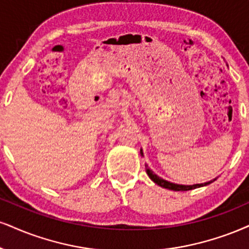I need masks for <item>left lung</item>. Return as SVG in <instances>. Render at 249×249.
<instances>
[{"instance_id": "obj_1", "label": "left lung", "mask_w": 249, "mask_h": 249, "mask_svg": "<svg viewBox=\"0 0 249 249\" xmlns=\"http://www.w3.org/2000/svg\"><path fill=\"white\" fill-rule=\"evenodd\" d=\"M141 153H142V151H141ZM146 173H148L150 179H151L153 182L157 183L158 186L162 187V188L176 190V192H186V190H192V189L198 188V187H203V186L210 185V183L213 182V180H211V181H209V182H205V183H197V185H193V186H183V185H177V183L168 182V181L161 179V178L156 176V174L153 173V172L150 170V168H148V166H146Z\"/></svg>"}]
</instances>
